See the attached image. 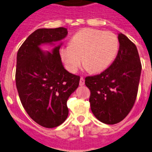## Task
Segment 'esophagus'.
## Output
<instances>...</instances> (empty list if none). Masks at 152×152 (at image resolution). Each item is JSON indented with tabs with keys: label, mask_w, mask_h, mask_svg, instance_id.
<instances>
[{
	"label": "esophagus",
	"mask_w": 152,
	"mask_h": 152,
	"mask_svg": "<svg viewBox=\"0 0 152 152\" xmlns=\"http://www.w3.org/2000/svg\"><path fill=\"white\" fill-rule=\"evenodd\" d=\"M80 86H83L84 85V78L83 77H80V83H79Z\"/></svg>",
	"instance_id": "1"
}]
</instances>
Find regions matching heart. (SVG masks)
Instances as JSON below:
<instances>
[{"instance_id": "heart-1", "label": "heart", "mask_w": 152, "mask_h": 152, "mask_svg": "<svg viewBox=\"0 0 152 152\" xmlns=\"http://www.w3.org/2000/svg\"><path fill=\"white\" fill-rule=\"evenodd\" d=\"M118 50L119 39L116 34L110 31L84 28L72 36L69 45L60 49V56L65 68L71 73L77 72L81 61L88 72L100 73L110 66Z\"/></svg>"}]
</instances>
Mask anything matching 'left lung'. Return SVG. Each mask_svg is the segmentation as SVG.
Listing matches in <instances>:
<instances>
[{"mask_svg":"<svg viewBox=\"0 0 152 152\" xmlns=\"http://www.w3.org/2000/svg\"><path fill=\"white\" fill-rule=\"evenodd\" d=\"M119 49L113 62L100 75L85 77L89 101L95 117L106 124L121 122L136 100L142 64L135 44L119 33Z\"/></svg>","mask_w":152,"mask_h":152,"instance_id":"1","label":"left lung"}]
</instances>
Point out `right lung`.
I'll return each instance as SVG.
<instances>
[{"instance_id":"add662e5","label":"right lung","mask_w":152,"mask_h":152,"mask_svg":"<svg viewBox=\"0 0 152 152\" xmlns=\"http://www.w3.org/2000/svg\"><path fill=\"white\" fill-rule=\"evenodd\" d=\"M66 28L36 29L20 47L17 56L16 86L21 103L30 118L45 128L62 124L68 115L67 101L77 89L80 76L68 72L59 49L45 52L42 44L65 38Z\"/></svg>"}]
</instances>
